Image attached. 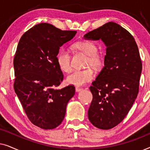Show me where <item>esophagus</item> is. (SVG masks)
Listing matches in <instances>:
<instances>
[{"label":"esophagus","instance_id":"34e87169","mask_svg":"<svg viewBox=\"0 0 150 150\" xmlns=\"http://www.w3.org/2000/svg\"><path fill=\"white\" fill-rule=\"evenodd\" d=\"M75 89H76V92H79V91H82V90H83V89H82V88L79 87H76Z\"/></svg>","mask_w":150,"mask_h":150}]
</instances>
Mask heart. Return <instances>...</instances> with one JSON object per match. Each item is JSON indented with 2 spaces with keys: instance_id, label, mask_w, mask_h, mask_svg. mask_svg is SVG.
<instances>
[{
  "instance_id": "obj_1",
  "label": "heart",
  "mask_w": 150,
  "mask_h": 150,
  "mask_svg": "<svg viewBox=\"0 0 150 150\" xmlns=\"http://www.w3.org/2000/svg\"><path fill=\"white\" fill-rule=\"evenodd\" d=\"M76 50L81 51L87 55L86 65L99 67L103 63V58L98 52V48L94 43L89 41H81L74 44ZM57 62L59 68L63 72H70L71 70V56L67 49L63 48L57 56ZM94 71L90 67L84 69H77L67 78V82L70 85L82 86L91 81L94 78Z\"/></svg>"
}]
</instances>
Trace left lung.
<instances>
[{"instance_id":"obj_1","label":"left lung","mask_w":150,"mask_h":150,"mask_svg":"<svg viewBox=\"0 0 150 150\" xmlns=\"http://www.w3.org/2000/svg\"><path fill=\"white\" fill-rule=\"evenodd\" d=\"M85 40H101L106 46L104 66L89 87L93 100L88 118L96 128L108 130L128 113L139 93L142 63L134 38L113 22L89 31Z\"/></svg>"}]
</instances>
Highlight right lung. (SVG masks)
Masks as SVG:
<instances>
[{"label": "right lung", "instance_id": "right-lung-1", "mask_svg": "<svg viewBox=\"0 0 150 150\" xmlns=\"http://www.w3.org/2000/svg\"><path fill=\"white\" fill-rule=\"evenodd\" d=\"M76 30H62L52 24L40 23L24 33L13 59L16 95L29 120L50 130L63 122L75 87L55 88L63 80L57 62L59 48L71 40Z\"/></svg>", "mask_w": 150, "mask_h": 150}]
</instances>
